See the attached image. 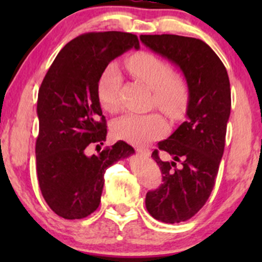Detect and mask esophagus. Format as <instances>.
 Masks as SVG:
<instances>
[{"label": "esophagus", "instance_id": "obj_1", "mask_svg": "<svg viewBox=\"0 0 262 262\" xmlns=\"http://www.w3.org/2000/svg\"><path fill=\"white\" fill-rule=\"evenodd\" d=\"M135 150H137L138 154H140L143 156H149L150 155V150L146 149V148H137Z\"/></svg>", "mask_w": 262, "mask_h": 262}]
</instances>
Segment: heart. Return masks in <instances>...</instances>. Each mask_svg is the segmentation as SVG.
Returning <instances> with one entry per match:
<instances>
[{
	"instance_id": "b5f03b06",
	"label": "heart",
	"mask_w": 262,
	"mask_h": 262,
	"mask_svg": "<svg viewBox=\"0 0 262 262\" xmlns=\"http://www.w3.org/2000/svg\"><path fill=\"white\" fill-rule=\"evenodd\" d=\"M128 69L135 77L146 83L154 91L152 103L172 118H180L186 112L189 91L186 81L175 76L172 66L150 53H139L130 56ZM122 74L116 64L108 65L102 73L97 85V96L102 108L110 113L119 111V91ZM167 123L159 113L128 114L116 119L112 133L117 139L128 143L146 144L166 133Z\"/></svg>"
}]
</instances>
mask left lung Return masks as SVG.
Wrapping results in <instances>:
<instances>
[{"label":"left lung","instance_id":"1","mask_svg":"<svg viewBox=\"0 0 262 262\" xmlns=\"http://www.w3.org/2000/svg\"><path fill=\"white\" fill-rule=\"evenodd\" d=\"M140 40L179 66L188 86L187 119L158 143L173 160L162 162L158 150L152 151L162 183L145 197L151 217L181 223L202 208L214 187L230 116L229 77L222 60L201 39L161 34L140 35Z\"/></svg>","mask_w":262,"mask_h":262}]
</instances>
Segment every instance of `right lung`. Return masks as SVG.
Wrapping results in <instances>:
<instances>
[{
	"label": "right lung",
	"instance_id": "obj_1",
	"mask_svg": "<svg viewBox=\"0 0 262 262\" xmlns=\"http://www.w3.org/2000/svg\"><path fill=\"white\" fill-rule=\"evenodd\" d=\"M139 49L137 35L123 32L81 34L60 50L38 93L37 175L45 202L65 219H81L98 208L107 167L134 154L117 141L98 154L107 137L97 85L113 59Z\"/></svg>",
	"mask_w": 262,
	"mask_h": 262
}]
</instances>
